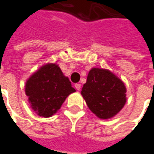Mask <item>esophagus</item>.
Returning a JSON list of instances; mask_svg holds the SVG:
<instances>
[{"mask_svg": "<svg viewBox=\"0 0 154 154\" xmlns=\"http://www.w3.org/2000/svg\"><path fill=\"white\" fill-rule=\"evenodd\" d=\"M75 88H76L77 90H81V84H75Z\"/></svg>", "mask_w": 154, "mask_h": 154, "instance_id": "obj_1", "label": "esophagus"}]
</instances>
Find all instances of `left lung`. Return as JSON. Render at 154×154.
I'll return each instance as SVG.
<instances>
[{"label":"left lung","mask_w":154,"mask_h":154,"mask_svg":"<svg viewBox=\"0 0 154 154\" xmlns=\"http://www.w3.org/2000/svg\"><path fill=\"white\" fill-rule=\"evenodd\" d=\"M89 109L101 119L115 116L126 103V87L109 70L93 68L81 91Z\"/></svg>","instance_id":"8db88e82"}]
</instances>
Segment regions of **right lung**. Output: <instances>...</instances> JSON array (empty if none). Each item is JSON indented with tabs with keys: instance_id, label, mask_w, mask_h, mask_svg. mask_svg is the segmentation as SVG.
<instances>
[{
	"instance_id": "obj_1",
	"label": "right lung",
	"mask_w": 154,
	"mask_h": 154,
	"mask_svg": "<svg viewBox=\"0 0 154 154\" xmlns=\"http://www.w3.org/2000/svg\"><path fill=\"white\" fill-rule=\"evenodd\" d=\"M75 91L69 78L55 64L42 66L26 84V95L32 109L43 117L55 114L66 97Z\"/></svg>"
}]
</instances>
